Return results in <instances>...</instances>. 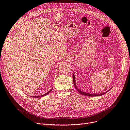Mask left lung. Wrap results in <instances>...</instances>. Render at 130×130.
<instances>
[{
    "instance_id": "left-lung-1",
    "label": "left lung",
    "mask_w": 130,
    "mask_h": 130,
    "mask_svg": "<svg viewBox=\"0 0 130 130\" xmlns=\"http://www.w3.org/2000/svg\"><path fill=\"white\" fill-rule=\"evenodd\" d=\"M73 83H74V87L76 89V90H77V91L82 94L83 95H87V96H89V97H96V96H101V95H102L104 94H105L106 93H107V92H108L109 90H108V91H107L106 92H104V93H100V94H92V93H88V92H84V91H81V90H79L77 86H76V82H75V75L74 74H73Z\"/></svg>"
}]
</instances>
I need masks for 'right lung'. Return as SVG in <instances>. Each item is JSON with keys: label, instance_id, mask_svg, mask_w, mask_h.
<instances>
[{"label": "right lung", "instance_id": "add662e5", "mask_svg": "<svg viewBox=\"0 0 130 130\" xmlns=\"http://www.w3.org/2000/svg\"><path fill=\"white\" fill-rule=\"evenodd\" d=\"M52 89H52L50 90V91H49L48 92L44 94H43V95H39V96H31V97H34V98H39V97H43L45 96V95H47V94H48L49 93H50V91H51L52 90Z\"/></svg>", "mask_w": 130, "mask_h": 130}]
</instances>
